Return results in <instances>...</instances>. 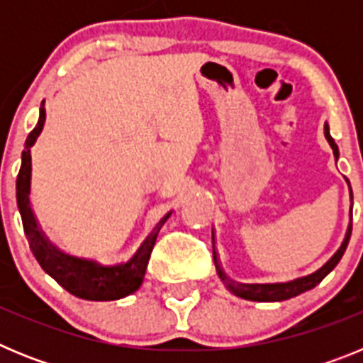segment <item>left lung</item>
<instances>
[{"mask_svg": "<svg viewBox=\"0 0 363 363\" xmlns=\"http://www.w3.org/2000/svg\"><path fill=\"white\" fill-rule=\"evenodd\" d=\"M323 134H325V140L329 142L331 145L333 154H335V160H338L340 152H338V145L335 143V140L331 138V133H329V125H323ZM349 184V182H347ZM349 194H351V201H352V191H351V185H349ZM351 230H352V205H351V213H349V225L347 230H345V236L340 243V247L336 249L335 255L331 258L327 259L325 264L322 267H318L314 272L311 274H306V277H298L294 280L289 281H274V284H242V281H236L233 278H229L223 271L220 264V258H218V251H216V245H214V230H213V259H214V265H216V272L220 280L223 281L227 289L230 291L233 294L236 296L243 298V300H251V301H284V300H289V298L298 296V294L306 293V291L313 289L323 278L333 271V269L338 265V262L342 259L344 256L345 249H347V243L349 238H351Z\"/></svg>", "mask_w": 363, "mask_h": 363, "instance_id": "1", "label": "left lung"}]
</instances>
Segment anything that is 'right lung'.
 Returning a JSON list of instances; mask_svg holds the SVG:
<instances>
[{
	"instance_id": "1",
	"label": "right lung",
	"mask_w": 363,
	"mask_h": 363,
	"mask_svg": "<svg viewBox=\"0 0 363 363\" xmlns=\"http://www.w3.org/2000/svg\"><path fill=\"white\" fill-rule=\"evenodd\" d=\"M45 123V99L40 107V120L36 127L25 140V150L21 152V167L16 179V200L18 209L23 221V229L27 234L28 245L32 255L36 256L38 264L41 265L49 277H52L63 289L69 291L74 296L92 301H111L129 296L140 289L145 278L147 264H149L150 252L158 238L160 229L163 227L172 211L160 218V221L150 229L142 245L127 262L114 265H104L91 258H78V256L67 255L62 249H57L41 230L36 220V214L30 205V179H32V158L30 149L36 143L38 136L43 130Z\"/></svg>"
}]
</instances>
